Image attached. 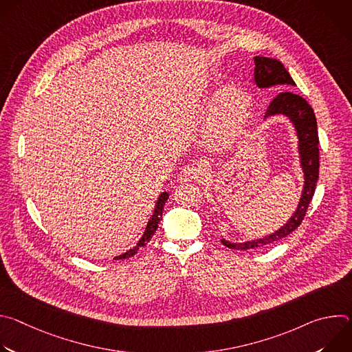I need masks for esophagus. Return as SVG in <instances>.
Masks as SVG:
<instances>
[{"instance_id": "obj_1", "label": "esophagus", "mask_w": 352, "mask_h": 352, "mask_svg": "<svg viewBox=\"0 0 352 352\" xmlns=\"http://www.w3.org/2000/svg\"><path fill=\"white\" fill-rule=\"evenodd\" d=\"M200 175H202V168H200L199 164H186L179 171L181 181H195Z\"/></svg>"}]
</instances>
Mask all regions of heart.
<instances>
[{
    "label": "heart",
    "mask_w": 352,
    "mask_h": 352,
    "mask_svg": "<svg viewBox=\"0 0 352 352\" xmlns=\"http://www.w3.org/2000/svg\"><path fill=\"white\" fill-rule=\"evenodd\" d=\"M202 106L205 109L210 107L208 133L219 144L234 139L250 116L249 96L235 86L209 90L202 98Z\"/></svg>",
    "instance_id": "obj_1"
}]
</instances>
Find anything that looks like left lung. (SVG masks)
Here are the masks:
<instances>
[{
    "label": "left lung",
    "instance_id": "left-lung-1",
    "mask_svg": "<svg viewBox=\"0 0 352 352\" xmlns=\"http://www.w3.org/2000/svg\"><path fill=\"white\" fill-rule=\"evenodd\" d=\"M254 75H255V83L261 89H266L277 85L284 87L295 86V82L292 80L288 71L276 58L255 57ZM277 114H283L289 118L298 136V152L300 159V167H302L304 178H305L302 195H300L298 208L295 213L291 216V219L276 232L259 239H252V241H246L241 243H234V242L221 239L223 245L227 248L241 249V250L255 249V248H262V246L274 243L281 238L289 235L295 228L299 227L300 223H302L307 214L308 206L314 197L316 182L319 178V136H318V122H316L315 113L305 98L291 91H283L270 103L265 114V118L277 116Z\"/></svg>",
    "mask_w": 352,
    "mask_h": 352
}]
</instances>
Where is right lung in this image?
I'll use <instances>...</instances> for the list:
<instances>
[{"instance_id":"right-lung-1","label":"right lung","mask_w":352,"mask_h":352,"mask_svg":"<svg viewBox=\"0 0 352 352\" xmlns=\"http://www.w3.org/2000/svg\"><path fill=\"white\" fill-rule=\"evenodd\" d=\"M167 199H168V192H163V193L159 196L156 208H155V212H153V216H152V219L148 220V223H147V226H146V230H144L142 238L139 239V242L136 243V246H133L132 249L126 250L125 254H122V255H120V256H116V258H114L116 261H118V259H126V258L133 256V255L138 252L139 248L144 246L150 239H152V236L155 235L156 230L159 228V223H160V220H162L163 210H164V205H166V202H167Z\"/></svg>"}]
</instances>
